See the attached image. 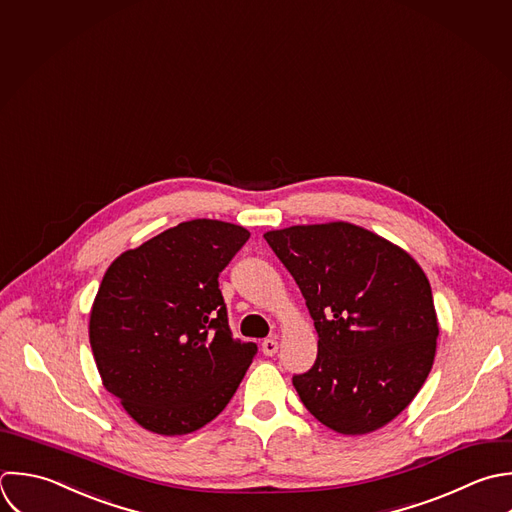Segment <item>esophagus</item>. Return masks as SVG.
Here are the masks:
<instances>
[{
    "label": "esophagus",
    "mask_w": 512,
    "mask_h": 512,
    "mask_svg": "<svg viewBox=\"0 0 512 512\" xmlns=\"http://www.w3.org/2000/svg\"><path fill=\"white\" fill-rule=\"evenodd\" d=\"M261 349H263V353L267 355V357H273L275 353H277V349H279V343H277V339H265L263 341V345H261Z\"/></svg>",
    "instance_id": "esophagus-1"
}]
</instances>
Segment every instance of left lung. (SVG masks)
Returning <instances> with one entry per match:
<instances>
[{
  "mask_svg": "<svg viewBox=\"0 0 512 512\" xmlns=\"http://www.w3.org/2000/svg\"><path fill=\"white\" fill-rule=\"evenodd\" d=\"M265 241L299 285L319 351L293 385L307 411L343 435L385 427L427 381L437 313L427 275L387 239L351 225H295Z\"/></svg>",
  "mask_w": 512,
  "mask_h": 512,
  "instance_id": "left-lung-1",
  "label": "left lung"
}]
</instances>
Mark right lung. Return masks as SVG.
<instances>
[{
    "label": "right lung",
    "instance_id": "1",
    "mask_svg": "<svg viewBox=\"0 0 512 512\" xmlns=\"http://www.w3.org/2000/svg\"><path fill=\"white\" fill-rule=\"evenodd\" d=\"M247 239L241 225L193 219L125 251L103 275L91 351L103 387L143 429L193 433L243 381L257 345L233 339L219 273Z\"/></svg>",
    "mask_w": 512,
    "mask_h": 512
}]
</instances>
